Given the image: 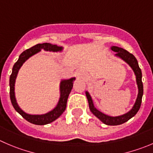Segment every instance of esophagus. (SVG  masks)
I'll return each mask as SVG.
<instances>
[{"label": "esophagus", "instance_id": "34e87169", "mask_svg": "<svg viewBox=\"0 0 153 153\" xmlns=\"http://www.w3.org/2000/svg\"><path fill=\"white\" fill-rule=\"evenodd\" d=\"M76 74H77L78 76L80 78H85V76H86V74H85V73L83 71H82V70H79V71L76 72Z\"/></svg>", "mask_w": 153, "mask_h": 153}]
</instances>
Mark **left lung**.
<instances>
[{
	"label": "left lung",
	"mask_w": 153,
	"mask_h": 153,
	"mask_svg": "<svg viewBox=\"0 0 153 153\" xmlns=\"http://www.w3.org/2000/svg\"><path fill=\"white\" fill-rule=\"evenodd\" d=\"M110 49L113 51V52H116L115 54V56L121 59L126 63H127L131 67V68L133 70L134 73L138 89L137 97L134 104L133 105L132 108L128 112L125 113V114L118 116H108V115L104 114L102 112L99 111L94 107L92 98H91V95H90L88 91H85V94H86L87 99H88L90 110L97 119H100L103 123L107 125V126H119V125L123 124L126 122H127L128 120L131 119L138 112L140 107L142 97H143V82H142V72H141L140 68L139 65H138V62L136 58L132 54H131L130 52H128L126 49H123V48L118 47V46H112L110 47Z\"/></svg>",
	"instance_id": "1"
}]
</instances>
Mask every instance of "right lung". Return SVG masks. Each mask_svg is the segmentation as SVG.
I'll use <instances>...</instances> for the list:
<instances>
[{"mask_svg": "<svg viewBox=\"0 0 153 153\" xmlns=\"http://www.w3.org/2000/svg\"><path fill=\"white\" fill-rule=\"evenodd\" d=\"M49 51L52 52H61L63 51L64 48L62 46H59L57 45H53L52 43H39L32 46L28 49L22 52L19 57L18 61L13 65L12 71V74L10 77V96L11 103L13 106L16 111L18 112L25 119L27 122L32 123V124L37 125V126H44V125L49 124L58 119L62 113L65 112L67 106V101H68V96L71 93L73 88V84L75 77L70 78L68 79H62L59 85V91H60V97L57 103V105L54 107L52 110L44 114H29L25 113L24 110H22L19 106L16 101L15 95V83L17 75L19 71L20 68L23 65V64L33 56L40 52L41 50Z\"/></svg>", "mask_w": 153, "mask_h": 153, "instance_id": "right-lung-1", "label": "right lung"}]
</instances>
